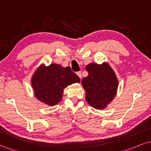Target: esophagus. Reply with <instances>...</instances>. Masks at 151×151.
Instances as JSON below:
<instances>
[{
    "label": "esophagus",
    "instance_id": "34e87169",
    "mask_svg": "<svg viewBox=\"0 0 151 151\" xmlns=\"http://www.w3.org/2000/svg\"><path fill=\"white\" fill-rule=\"evenodd\" d=\"M77 75L80 78V79H81V71L77 72Z\"/></svg>",
    "mask_w": 151,
    "mask_h": 151
}]
</instances>
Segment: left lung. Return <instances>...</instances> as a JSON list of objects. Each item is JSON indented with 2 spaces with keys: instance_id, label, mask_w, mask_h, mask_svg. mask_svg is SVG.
<instances>
[{
  "instance_id": "obj_1",
  "label": "left lung",
  "mask_w": 151,
  "mask_h": 151,
  "mask_svg": "<svg viewBox=\"0 0 151 151\" xmlns=\"http://www.w3.org/2000/svg\"><path fill=\"white\" fill-rule=\"evenodd\" d=\"M88 72L81 80L87 102L96 109H104L115 98L118 81L111 67L106 62L91 63L86 66Z\"/></svg>"
}]
</instances>
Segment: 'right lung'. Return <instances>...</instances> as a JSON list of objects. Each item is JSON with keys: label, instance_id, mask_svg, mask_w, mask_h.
<instances>
[{"label": "right lung", "instance_id": "add662e5", "mask_svg": "<svg viewBox=\"0 0 151 151\" xmlns=\"http://www.w3.org/2000/svg\"><path fill=\"white\" fill-rule=\"evenodd\" d=\"M80 78L70 67L51 63L48 66L41 64L31 77L34 95L38 100L53 106L61 101L64 89L74 83H79Z\"/></svg>", "mask_w": 151, "mask_h": 151}]
</instances>
